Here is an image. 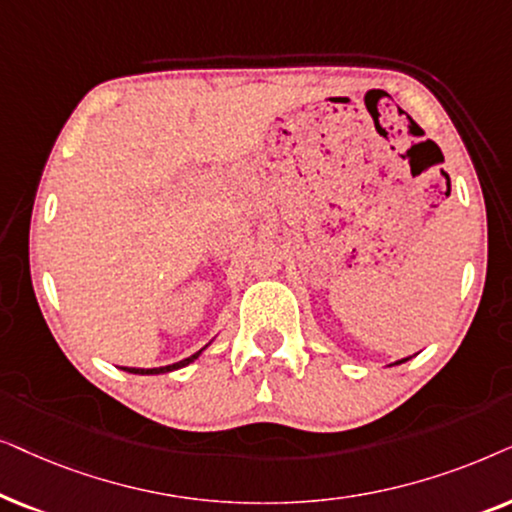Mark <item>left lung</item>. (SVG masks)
<instances>
[{
	"label": "left lung",
	"mask_w": 512,
	"mask_h": 512,
	"mask_svg": "<svg viewBox=\"0 0 512 512\" xmlns=\"http://www.w3.org/2000/svg\"><path fill=\"white\" fill-rule=\"evenodd\" d=\"M405 360H407V358H405ZM405 360H400V363H405Z\"/></svg>",
	"instance_id": "1"
}]
</instances>
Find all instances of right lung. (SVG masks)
<instances>
[{"instance_id": "1", "label": "right lung", "mask_w": 512, "mask_h": 512, "mask_svg": "<svg viewBox=\"0 0 512 512\" xmlns=\"http://www.w3.org/2000/svg\"><path fill=\"white\" fill-rule=\"evenodd\" d=\"M199 353H194V356L180 360V363L166 365V367H152V370H142V367H121V370H126V372H131V374H163V372H173V370H180V367H185V365L192 363V360L199 358Z\"/></svg>"}]
</instances>
